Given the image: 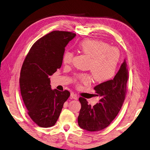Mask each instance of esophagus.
Wrapping results in <instances>:
<instances>
[{"instance_id": "esophagus-1", "label": "esophagus", "mask_w": 150, "mask_h": 150, "mask_svg": "<svg viewBox=\"0 0 150 150\" xmlns=\"http://www.w3.org/2000/svg\"><path fill=\"white\" fill-rule=\"evenodd\" d=\"M71 97L72 98L74 99V100H77L78 99V95L74 93H71Z\"/></svg>"}]
</instances>
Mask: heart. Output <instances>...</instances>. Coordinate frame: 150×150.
Here are the masks:
<instances>
[{"label":"heart","instance_id":"1","mask_svg":"<svg viewBox=\"0 0 150 150\" xmlns=\"http://www.w3.org/2000/svg\"><path fill=\"white\" fill-rule=\"evenodd\" d=\"M79 50L90 57L88 69L92 72L94 80L99 83L109 80L113 77L120 58V51L115 47L97 39H85L78 45ZM74 53L67 50L63 53L62 61L65 65L71 64ZM92 77L88 74H78L75 82L78 86L88 84Z\"/></svg>","mask_w":150,"mask_h":150}]
</instances>
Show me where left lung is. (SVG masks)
<instances>
[{
  "mask_svg": "<svg viewBox=\"0 0 150 150\" xmlns=\"http://www.w3.org/2000/svg\"><path fill=\"white\" fill-rule=\"evenodd\" d=\"M128 69L126 59L114 78L94 88L99 102L91 107L83 97L79 98L81 109L78 118L79 126L88 131H101L109 126L118 114L127 93Z\"/></svg>",
  "mask_w": 150,
  "mask_h": 150,
  "instance_id": "left-lung-1",
  "label": "left lung"
}]
</instances>
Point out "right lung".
<instances>
[{"label": "right lung", "mask_w": 150, "mask_h": 150, "mask_svg": "<svg viewBox=\"0 0 150 150\" xmlns=\"http://www.w3.org/2000/svg\"><path fill=\"white\" fill-rule=\"evenodd\" d=\"M75 36L71 32H51L32 45L23 62L21 96L30 117L40 127L54 126L71 94L67 90H52L48 77L62 67L65 48Z\"/></svg>", "instance_id": "right-lung-1"}]
</instances>
